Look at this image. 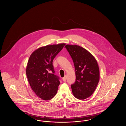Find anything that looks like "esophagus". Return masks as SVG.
I'll return each instance as SVG.
<instances>
[{
  "label": "esophagus",
  "mask_w": 126,
  "mask_h": 126,
  "mask_svg": "<svg viewBox=\"0 0 126 126\" xmlns=\"http://www.w3.org/2000/svg\"><path fill=\"white\" fill-rule=\"evenodd\" d=\"M62 80H63V81H64V82H66V76H65V77H64V78H62Z\"/></svg>",
  "instance_id": "34e87169"
}]
</instances>
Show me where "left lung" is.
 <instances>
[{
    "label": "left lung",
    "mask_w": 126,
    "mask_h": 126,
    "mask_svg": "<svg viewBox=\"0 0 126 126\" xmlns=\"http://www.w3.org/2000/svg\"><path fill=\"white\" fill-rule=\"evenodd\" d=\"M73 61L76 81L71 85L74 96L79 100L90 97L94 92L100 79V71L95 58L86 49L77 45L65 47Z\"/></svg>",
    "instance_id": "left-lung-1"
}]
</instances>
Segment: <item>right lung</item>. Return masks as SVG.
Wrapping results in <instances>:
<instances>
[{"label":"right lung","mask_w":126,"mask_h":126,"mask_svg":"<svg viewBox=\"0 0 126 126\" xmlns=\"http://www.w3.org/2000/svg\"><path fill=\"white\" fill-rule=\"evenodd\" d=\"M65 43L47 45L38 48L31 55L26 73L32 91L43 100L51 99L56 94L60 84L55 75L52 62Z\"/></svg>","instance_id":"obj_1"}]
</instances>
